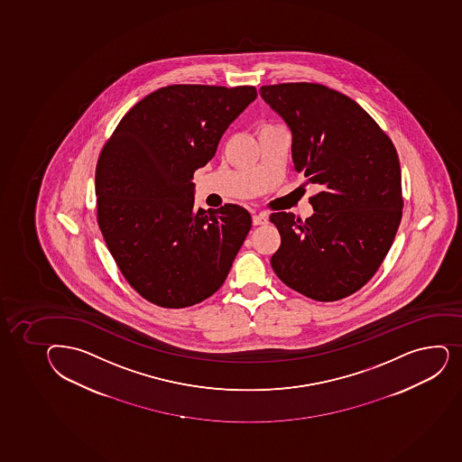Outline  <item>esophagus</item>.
Masks as SVG:
<instances>
[{"label":"esophagus","mask_w":462,"mask_h":462,"mask_svg":"<svg viewBox=\"0 0 462 462\" xmlns=\"http://www.w3.org/2000/svg\"><path fill=\"white\" fill-rule=\"evenodd\" d=\"M268 223V215L263 214V212H259V214L253 215V224L254 226H262V224Z\"/></svg>","instance_id":"obj_1"}]
</instances>
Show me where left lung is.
Listing matches in <instances>:
<instances>
[{
  "instance_id": "1",
  "label": "left lung",
  "mask_w": 462,
  "mask_h": 462,
  "mask_svg": "<svg viewBox=\"0 0 462 462\" xmlns=\"http://www.w3.org/2000/svg\"><path fill=\"white\" fill-rule=\"evenodd\" d=\"M259 94L290 127L295 171L323 188L305 221L270 217L282 238L273 270L310 299H344L374 276L394 241L403 208L397 152L356 101L328 86L282 83Z\"/></svg>"
}]
</instances>
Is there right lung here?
Here are the masks:
<instances>
[{
  "label": "right lung",
  "instance_id": "add662e5",
  "mask_svg": "<svg viewBox=\"0 0 462 462\" xmlns=\"http://www.w3.org/2000/svg\"><path fill=\"white\" fill-rule=\"evenodd\" d=\"M256 88L172 85L134 105L97 163L101 234L125 281L162 308L219 290L252 227L247 210L195 208V170L214 157Z\"/></svg>",
  "mask_w": 462,
  "mask_h": 462
}]
</instances>
